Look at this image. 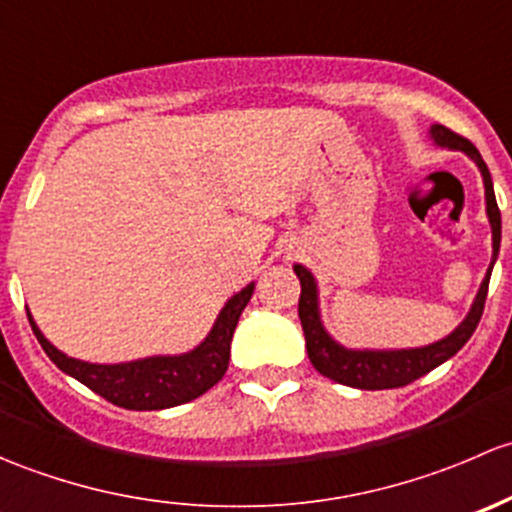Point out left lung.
<instances>
[{
	"instance_id": "1",
	"label": "left lung",
	"mask_w": 512,
	"mask_h": 512,
	"mask_svg": "<svg viewBox=\"0 0 512 512\" xmlns=\"http://www.w3.org/2000/svg\"><path fill=\"white\" fill-rule=\"evenodd\" d=\"M429 138L434 145L446 147V150L466 152L476 167L481 170L483 187H486V214L491 221L493 234V258L488 266L486 278H483L481 288H478L476 298H473L471 310L466 318L458 323V328L441 340L431 342L424 347H402V350H352V347L340 345L333 335L325 330L323 318H320V298H318V281L313 273L305 266L295 263L293 271L300 278V300H298V318L303 325L305 335V350H308L310 362L323 377H330L333 382L347 384L355 389H397L404 384L414 382V379L424 377L434 367L444 365L451 360L468 340H471L473 330L478 328V320L483 315V305H486L488 283H491V271L495 266V258L500 251V209L495 202L493 179L488 172L486 162H483L481 152L476 150L471 140L461 138V135L451 133L444 125H431Z\"/></svg>"
}]
</instances>
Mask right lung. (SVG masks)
<instances>
[{"mask_svg": "<svg viewBox=\"0 0 512 512\" xmlns=\"http://www.w3.org/2000/svg\"><path fill=\"white\" fill-rule=\"evenodd\" d=\"M251 295H254V283L231 295L214 320L209 335L194 350L182 352V355H152L142 360L118 362V365H98V362L68 357L46 340L29 310L26 315H29L36 340L61 372L86 384L115 407L155 412V409L179 407V404L202 397L224 377L231 357V337Z\"/></svg>", "mask_w": 512, "mask_h": 512, "instance_id": "obj_1", "label": "right lung"}]
</instances>
